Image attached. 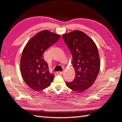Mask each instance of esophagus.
I'll use <instances>...</instances> for the list:
<instances>
[{
	"mask_svg": "<svg viewBox=\"0 0 122 122\" xmlns=\"http://www.w3.org/2000/svg\"><path fill=\"white\" fill-rule=\"evenodd\" d=\"M56 73L57 74H62L63 73V72L62 71H58V72H56Z\"/></svg>",
	"mask_w": 122,
	"mask_h": 122,
	"instance_id": "esophagus-1",
	"label": "esophagus"
}]
</instances>
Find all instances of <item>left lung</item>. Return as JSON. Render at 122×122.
<instances>
[{"mask_svg":"<svg viewBox=\"0 0 122 122\" xmlns=\"http://www.w3.org/2000/svg\"><path fill=\"white\" fill-rule=\"evenodd\" d=\"M62 38L70 51L76 76L66 86L74 91L81 92L94 83L100 68L99 54L94 42L81 31L74 30L64 34Z\"/></svg>","mask_w":122,"mask_h":122,"instance_id":"left-lung-1","label":"left lung"}]
</instances>
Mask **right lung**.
I'll return each mask as SVG.
<instances>
[{
	"instance_id": "1",
	"label": "right lung",
	"mask_w": 122,
	"mask_h": 122,
	"mask_svg": "<svg viewBox=\"0 0 122 122\" xmlns=\"http://www.w3.org/2000/svg\"><path fill=\"white\" fill-rule=\"evenodd\" d=\"M60 36L43 30L28 41L20 59V71L22 78L28 86L36 91L49 87L54 74L49 70L48 64L43 59V53L54 45Z\"/></svg>"
}]
</instances>
